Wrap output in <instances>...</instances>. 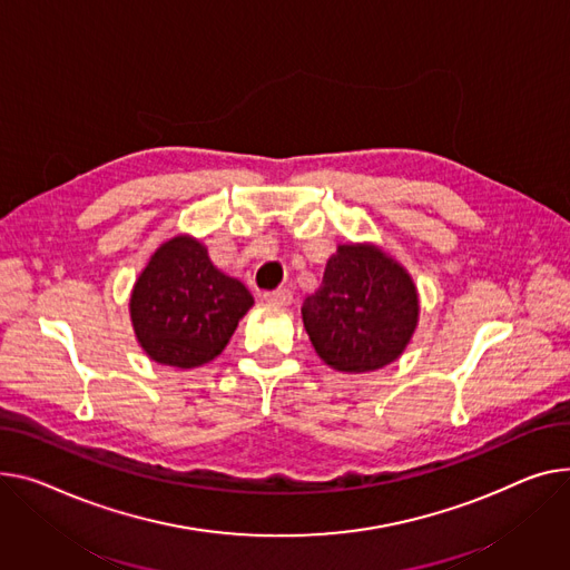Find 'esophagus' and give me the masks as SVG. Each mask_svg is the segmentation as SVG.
<instances>
[{
  "label": "esophagus",
  "mask_w": 570,
  "mask_h": 570,
  "mask_svg": "<svg viewBox=\"0 0 570 570\" xmlns=\"http://www.w3.org/2000/svg\"><path fill=\"white\" fill-rule=\"evenodd\" d=\"M265 302H271V305H279V307H288L293 302V293L288 288H279V291H271L263 295Z\"/></svg>",
  "instance_id": "obj_1"
}]
</instances>
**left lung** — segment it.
<instances>
[{
    "instance_id": "8db88e82",
    "label": "left lung",
    "mask_w": 570,
    "mask_h": 570,
    "mask_svg": "<svg viewBox=\"0 0 570 570\" xmlns=\"http://www.w3.org/2000/svg\"><path fill=\"white\" fill-rule=\"evenodd\" d=\"M316 355L334 371L368 373L396 362L420 325L412 275L373 243L338 245L323 284L302 305Z\"/></svg>"
}]
</instances>
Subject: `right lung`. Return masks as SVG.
<instances>
[{
	"label": "right lung",
	"instance_id": "right-lung-1",
	"mask_svg": "<svg viewBox=\"0 0 570 570\" xmlns=\"http://www.w3.org/2000/svg\"><path fill=\"white\" fill-rule=\"evenodd\" d=\"M252 305L245 284L215 268L204 243L176 234L150 254L128 309L148 360L197 368L226 348Z\"/></svg>",
	"mask_w": 570,
	"mask_h": 570
}]
</instances>
